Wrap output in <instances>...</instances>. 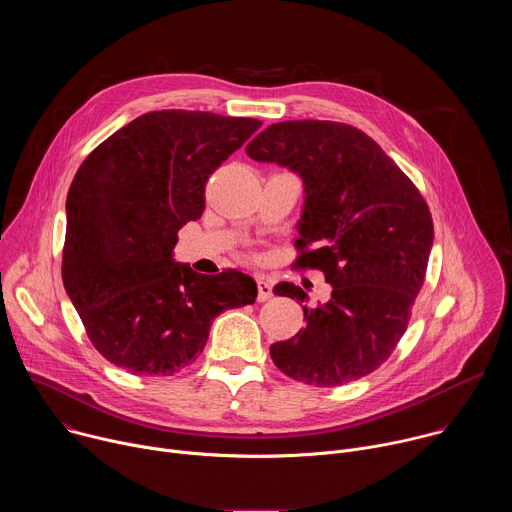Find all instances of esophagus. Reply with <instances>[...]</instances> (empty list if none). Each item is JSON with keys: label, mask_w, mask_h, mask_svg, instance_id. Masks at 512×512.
<instances>
[{"label": "esophagus", "mask_w": 512, "mask_h": 512, "mask_svg": "<svg viewBox=\"0 0 512 512\" xmlns=\"http://www.w3.org/2000/svg\"><path fill=\"white\" fill-rule=\"evenodd\" d=\"M257 289H259L257 291V300L259 302H265V300H269L273 296V285L265 277H257Z\"/></svg>", "instance_id": "34e87169"}]
</instances>
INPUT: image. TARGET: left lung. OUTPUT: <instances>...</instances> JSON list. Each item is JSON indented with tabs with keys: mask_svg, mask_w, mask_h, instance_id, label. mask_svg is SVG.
<instances>
[{
	"mask_svg": "<svg viewBox=\"0 0 512 512\" xmlns=\"http://www.w3.org/2000/svg\"><path fill=\"white\" fill-rule=\"evenodd\" d=\"M255 162L304 182L296 265L322 269L332 296L304 308L306 328L271 344L277 369L316 387L371 375L407 330L433 245L431 214L413 182L360 129L336 121H283L245 148ZM275 296L306 302L294 283Z\"/></svg>",
	"mask_w": 512,
	"mask_h": 512,
	"instance_id": "obj_1",
	"label": "left lung"
}]
</instances>
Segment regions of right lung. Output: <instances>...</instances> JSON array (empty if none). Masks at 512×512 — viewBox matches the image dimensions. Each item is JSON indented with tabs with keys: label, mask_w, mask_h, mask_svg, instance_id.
I'll list each match as a JSON object with an SVG mask.
<instances>
[{
	"label": "right lung",
	"mask_w": 512,
	"mask_h": 512,
	"mask_svg": "<svg viewBox=\"0 0 512 512\" xmlns=\"http://www.w3.org/2000/svg\"><path fill=\"white\" fill-rule=\"evenodd\" d=\"M261 127L249 117L152 111L79 168L66 196L64 289L95 348L133 375H174L204 350L212 320L253 304L257 283L174 259L204 210L208 176Z\"/></svg>",
	"instance_id": "right-lung-1"
}]
</instances>
